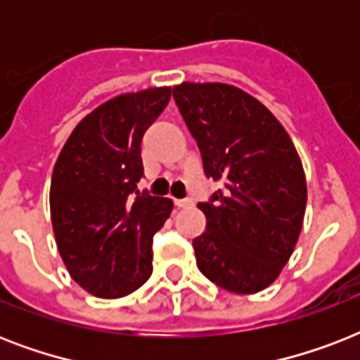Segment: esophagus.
Returning <instances> with one entry per match:
<instances>
[{
	"label": "esophagus",
	"mask_w": 360,
	"mask_h": 360,
	"mask_svg": "<svg viewBox=\"0 0 360 360\" xmlns=\"http://www.w3.org/2000/svg\"><path fill=\"white\" fill-rule=\"evenodd\" d=\"M191 205H192L191 198H185V200H175V207L183 209V207H191Z\"/></svg>",
	"instance_id": "obj_1"
}]
</instances>
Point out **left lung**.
<instances>
[{"label":"left lung","mask_w":360,"mask_h":360,"mask_svg":"<svg viewBox=\"0 0 360 360\" xmlns=\"http://www.w3.org/2000/svg\"><path fill=\"white\" fill-rule=\"evenodd\" d=\"M174 98L224 186L198 203L207 230L192 240L198 269L220 288L256 293L278 276L302 228L307 179L295 146L259 101L228 84H181Z\"/></svg>","instance_id":"left-lung-1"}]
</instances>
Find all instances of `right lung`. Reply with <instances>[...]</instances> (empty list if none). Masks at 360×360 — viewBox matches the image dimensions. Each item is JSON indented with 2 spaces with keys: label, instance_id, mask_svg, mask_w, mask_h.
Instances as JSON below:
<instances>
[{
  "label": "right lung",
  "instance_id": "1",
  "mask_svg": "<svg viewBox=\"0 0 360 360\" xmlns=\"http://www.w3.org/2000/svg\"><path fill=\"white\" fill-rule=\"evenodd\" d=\"M169 97L172 87H157L104 103L78 123L53 166L50 211L59 254L91 295H129L153 273V236L174 203L138 191L141 138Z\"/></svg>",
  "mask_w": 360,
  "mask_h": 360
}]
</instances>
